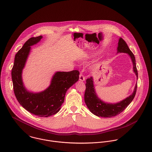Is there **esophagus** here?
Wrapping results in <instances>:
<instances>
[{"label":"esophagus","instance_id":"esophagus-1","mask_svg":"<svg viewBox=\"0 0 152 152\" xmlns=\"http://www.w3.org/2000/svg\"><path fill=\"white\" fill-rule=\"evenodd\" d=\"M79 80L81 81H85V77H84V75L81 73L79 75Z\"/></svg>","mask_w":152,"mask_h":152}]
</instances>
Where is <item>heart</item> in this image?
Returning <instances> with one entry per match:
<instances>
[{
  "label": "heart",
  "mask_w": 152,
  "mask_h": 152,
  "mask_svg": "<svg viewBox=\"0 0 152 152\" xmlns=\"http://www.w3.org/2000/svg\"><path fill=\"white\" fill-rule=\"evenodd\" d=\"M96 54V53H92V54H88V55H87L86 56L83 60V61H87L88 60H89V58H91V57H94L95 55Z\"/></svg>",
  "instance_id": "b5f03b06"
}]
</instances>
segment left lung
I'll return each mask as SVG.
<instances>
[{
    "mask_svg": "<svg viewBox=\"0 0 152 152\" xmlns=\"http://www.w3.org/2000/svg\"><path fill=\"white\" fill-rule=\"evenodd\" d=\"M118 44L117 54L119 53H124L129 55L133 64V71L136 75L137 80L138 74L134 56L130 51L126 43L121 37L119 39ZM86 83V89L84 95L86 104L91 112L94 115L99 117L104 118H111L112 116H115L124 110V109L127 108L133 99L137 89L136 83L133 89V92L128 97L120 102L112 104L104 102L98 96L95 89L93 77L87 79Z\"/></svg>",
    "mask_w": 152,
    "mask_h": 152,
    "instance_id": "8db88e82",
    "label": "left lung"
}]
</instances>
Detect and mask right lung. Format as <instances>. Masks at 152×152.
<instances>
[{
	"mask_svg": "<svg viewBox=\"0 0 152 152\" xmlns=\"http://www.w3.org/2000/svg\"><path fill=\"white\" fill-rule=\"evenodd\" d=\"M42 36L31 37L24 44L16 53L12 69V78L15 96L22 107L31 113L40 117H48L56 114L64 102L67 90L79 79L77 70L54 73L50 84L39 92L28 91L24 86L22 72L31 51V46L38 43Z\"/></svg>",
	"mask_w": 152,
	"mask_h": 152,
	"instance_id": "right-lung-1",
	"label": "right lung"
}]
</instances>
